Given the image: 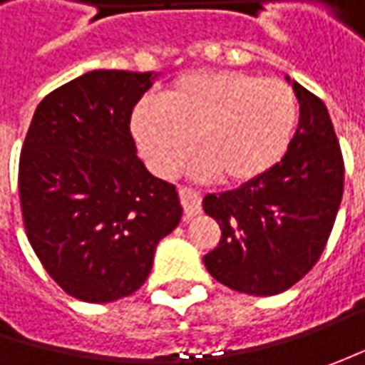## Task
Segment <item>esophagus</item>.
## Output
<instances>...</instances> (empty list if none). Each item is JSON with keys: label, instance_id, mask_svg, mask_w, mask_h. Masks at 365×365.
I'll return each mask as SVG.
<instances>
[{"label": "esophagus", "instance_id": "obj_1", "mask_svg": "<svg viewBox=\"0 0 365 365\" xmlns=\"http://www.w3.org/2000/svg\"><path fill=\"white\" fill-rule=\"evenodd\" d=\"M178 197H180V205L185 209V217L187 219L195 217V215H199L203 211V207H201V192L187 189V187H180L178 189Z\"/></svg>", "mask_w": 365, "mask_h": 365}]
</instances>
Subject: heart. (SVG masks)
Listing matches in <instances>:
<instances>
[{"label": "heart", "instance_id": "b5f03b06", "mask_svg": "<svg viewBox=\"0 0 365 365\" xmlns=\"http://www.w3.org/2000/svg\"><path fill=\"white\" fill-rule=\"evenodd\" d=\"M160 103L140 101L130 118L150 170L175 176L195 150L199 176L240 187L272 170L299 123V103L282 81L244 71H197L175 78Z\"/></svg>", "mask_w": 365, "mask_h": 365}]
</instances>
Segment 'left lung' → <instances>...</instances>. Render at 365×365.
Returning <instances> with one entry per match:
<instances>
[{
  "instance_id": "left-lung-1",
  "label": "left lung",
  "mask_w": 365,
  "mask_h": 365,
  "mask_svg": "<svg viewBox=\"0 0 365 365\" xmlns=\"http://www.w3.org/2000/svg\"><path fill=\"white\" fill-rule=\"evenodd\" d=\"M299 128L284 158L254 182L207 195L221 227L203 258L209 274L245 294L272 297L297 284L321 258L344 197V156L325 103L297 81Z\"/></svg>"
}]
</instances>
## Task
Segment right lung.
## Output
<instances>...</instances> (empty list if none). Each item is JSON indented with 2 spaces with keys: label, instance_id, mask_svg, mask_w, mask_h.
<instances>
[{
  "label": "right lung",
  "instance_id": "1",
  "mask_svg": "<svg viewBox=\"0 0 365 365\" xmlns=\"http://www.w3.org/2000/svg\"><path fill=\"white\" fill-rule=\"evenodd\" d=\"M156 75L91 71L36 107L20 154L24 227L66 294L113 302L146 282L182 217L175 185L148 173L130 132Z\"/></svg>",
  "mask_w": 365,
  "mask_h": 365
}]
</instances>
